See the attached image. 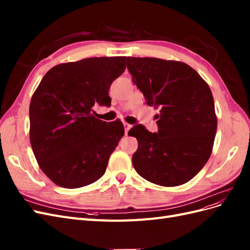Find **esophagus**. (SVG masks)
I'll return each instance as SVG.
<instances>
[{"label":"esophagus","mask_w":250,"mask_h":250,"mask_svg":"<svg viewBox=\"0 0 250 250\" xmlns=\"http://www.w3.org/2000/svg\"><path fill=\"white\" fill-rule=\"evenodd\" d=\"M123 126H124V130H125V134L127 135L128 134V131H129V129L131 128V125H129L128 123H124L123 124Z\"/></svg>","instance_id":"obj_1"}]
</instances>
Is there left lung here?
<instances>
[{
  "label": "left lung",
  "mask_w": 250,
  "mask_h": 250,
  "mask_svg": "<svg viewBox=\"0 0 250 250\" xmlns=\"http://www.w3.org/2000/svg\"><path fill=\"white\" fill-rule=\"evenodd\" d=\"M126 64L147 104L161 107L157 132L143 125L128 132L139 143L133 167L155 185H184L207 164L214 145L217 117L208 83L180 62L127 57Z\"/></svg>",
  "instance_id": "obj_1"
}]
</instances>
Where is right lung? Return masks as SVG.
Returning a JSON list of instances; mask_svg holds the SVG:
<instances>
[{
    "instance_id": "1",
    "label": "right lung",
    "mask_w": 250,
    "mask_h": 250,
    "mask_svg": "<svg viewBox=\"0 0 250 250\" xmlns=\"http://www.w3.org/2000/svg\"><path fill=\"white\" fill-rule=\"evenodd\" d=\"M126 57H94L55 65L30 103V143L41 169L55 185L76 188L95 183L124 135L120 121L95 118V104L125 71Z\"/></svg>"
}]
</instances>
